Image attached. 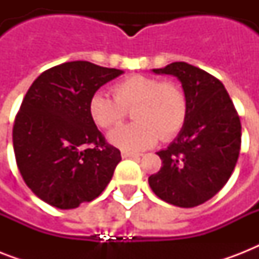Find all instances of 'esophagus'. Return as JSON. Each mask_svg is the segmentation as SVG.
<instances>
[{
  "instance_id": "34e87169",
  "label": "esophagus",
  "mask_w": 259,
  "mask_h": 259,
  "mask_svg": "<svg viewBox=\"0 0 259 259\" xmlns=\"http://www.w3.org/2000/svg\"><path fill=\"white\" fill-rule=\"evenodd\" d=\"M121 154L123 158H127V157L136 158V157H140V156H141L140 153H136V152H129V150H122Z\"/></svg>"
}]
</instances>
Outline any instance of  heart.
Listing matches in <instances>:
<instances>
[{"mask_svg": "<svg viewBox=\"0 0 259 259\" xmlns=\"http://www.w3.org/2000/svg\"><path fill=\"white\" fill-rule=\"evenodd\" d=\"M114 97L98 91L89 103L90 115L98 126L118 125L133 109L136 122L111 130L109 140L125 150H142L161 138L169 141L183 129L188 114L184 90L172 80L134 74L113 86Z\"/></svg>", "mask_w": 259, "mask_h": 259, "instance_id": "1", "label": "heart"}]
</instances>
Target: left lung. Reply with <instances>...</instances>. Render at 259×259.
<instances>
[{"mask_svg": "<svg viewBox=\"0 0 259 259\" xmlns=\"http://www.w3.org/2000/svg\"><path fill=\"white\" fill-rule=\"evenodd\" d=\"M153 72L177 76L188 114L175 141L157 152L162 166L148 181L161 200L196 207L229 181L241 150V119L223 83L204 70L175 62Z\"/></svg>", "mask_w": 259, "mask_h": 259, "instance_id": "1", "label": "left lung"}]
</instances>
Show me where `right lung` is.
Segmentation results:
<instances>
[{
	"instance_id": "right-lung-1",
	"label": "right lung",
	"mask_w": 259,
	"mask_h": 259,
	"mask_svg": "<svg viewBox=\"0 0 259 259\" xmlns=\"http://www.w3.org/2000/svg\"><path fill=\"white\" fill-rule=\"evenodd\" d=\"M122 74L90 62L44 71L22 99L13 125L18 170L30 191L56 208L70 209L103 192L121 161L90 115L98 89Z\"/></svg>"
}]
</instances>
